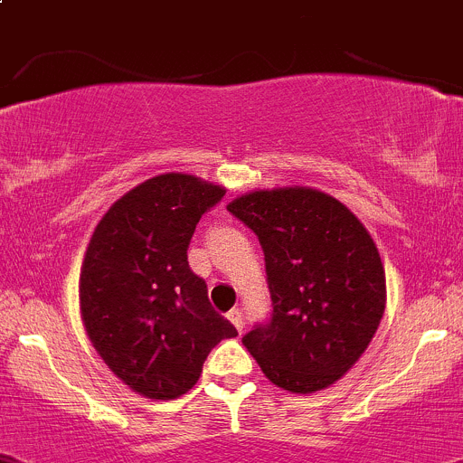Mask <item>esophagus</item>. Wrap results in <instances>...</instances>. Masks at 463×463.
Listing matches in <instances>:
<instances>
[{"label": "esophagus", "mask_w": 463, "mask_h": 463, "mask_svg": "<svg viewBox=\"0 0 463 463\" xmlns=\"http://www.w3.org/2000/svg\"><path fill=\"white\" fill-rule=\"evenodd\" d=\"M227 318H230L232 326L236 327L238 332H242V327H245V318H242V312H241V309H232V312L227 314Z\"/></svg>", "instance_id": "1"}]
</instances>
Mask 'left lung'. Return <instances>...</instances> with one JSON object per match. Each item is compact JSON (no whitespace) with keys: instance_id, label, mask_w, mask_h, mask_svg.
I'll use <instances>...</instances> for the list:
<instances>
[{"instance_id":"left-lung-1","label":"left lung","mask_w":463,"mask_h":463,"mask_svg":"<svg viewBox=\"0 0 463 463\" xmlns=\"http://www.w3.org/2000/svg\"><path fill=\"white\" fill-rule=\"evenodd\" d=\"M227 209L263 245L274 307L242 343L279 388H330L361 359L383 317L385 271L373 236L345 204L301 184L256 189Z\"/></svg>"}]
</instances>
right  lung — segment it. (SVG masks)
<instances>
[{
    "mask_svg": "<svg viewBox=\"0 0 463 463\" xmlns=\"http://www.w3.org/2000/svg\"><path fill=\"white\" fill-rule=\"evenodd\" d=\"M222 196L225 187L196 175H154L118 198L89 241L84 330L109 370L146 399L183 397L212 347L238 336L187 263L198 221Z\"/></svg>",
    "mask_w": 463,
    "mask_h": 463,
    "instance_id": "obj_1",
    "label": "right lung"
}]
</instances>
